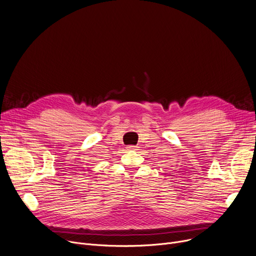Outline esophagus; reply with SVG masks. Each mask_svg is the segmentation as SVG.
Masks as SVG:
<instances>
[{"label":"esophagus","instance_id":"obj_1","mask_svg":"<svg viewBox=\"0 0 256 256\" xmlns=\"http://www.w3.org/2000/svg\"><path fill=\"white\" fill-rule=\"evenodd\" d=\"M128 148L130 150H136V148H137V146H135V145H130Z\"/></svg>","mask_w":256,"mask_h":256}]
</instances>
